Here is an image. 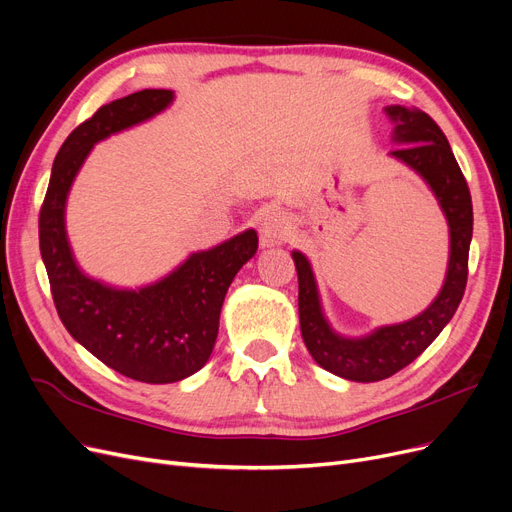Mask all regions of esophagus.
<instances>
[{
  "label": "esophagus",
  "instance_id": "1",
  "mask_svg": "<svg viewBox=\"0 0 512 512\" xmlns=\"http://www.w3.org/2000/svg\"><path fill=\"white\" fill-rule=\"evenodd\" d=\"M291 234V221L280 211H268L261 221V242L265 247H274L280 244Z\"/></svg>",
  "mask_w": 512,
  "mask_h": 512
}]
</instances>
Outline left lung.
Masks as SVG:
<instances>
[{
	"mask_svg": "<svg viewBox=\"0 0 512 512\" xmlns=\"http://www.w3.org/2000/svg\"><path fill=\"white\" fill-rule=\"evenodd\" d=\"M393 123L391 140L395 150L389 157L404 163L433 192L443 217L448 221L450 255L448 270L437 297L418 316L376 326L362 337H347L332 328L324 314L318 282L309 259L293 251L299 276V322L301 337L324 370L355 383H376L406 368L425 351L439 332L448 326L462 301L469 268V247L473 238V203L454 152L439 125L418 108L399 104L385 106Z\"/></svg>",
	"mask_w": 512,
	"mask_h": 512,
	"instance_id": "left-lung-1",
	"label": "left lung"
}]
</instances>
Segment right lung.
Wrapping results in <instances>:
<instances>
[{
  "label": "right lung",
  "instance_id": "right-lung-1",
  "mask_svg": "<svg viewBox=\"0 0 512 512\" xmlns=\"http://www.w3.org/2000/svg\"><path fill=\"white\" fill-rule=\"evenodd\" d=\"M171 90H142L102 106L60 146L39 213V249L58 316L87 351L133 381L165 385L201 370L215 347L219 314L238 270L257 253L244 230L190 253L163 278L121 288L87 276L66 234V198L94 146L171 106Z\"/></svg>",
  "mask_w": 512,
  "mask_h": 512
}]
</instances>
